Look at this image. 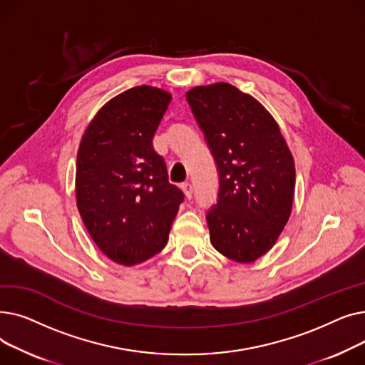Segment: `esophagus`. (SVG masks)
<instances>
[{
	"label": "esophagus",
	"instance_id": "34e87169",
	"mask_svg": "<svg viewBox=\"0 0 365 365\" xmlns=\"http://www.w3.org/2000/svg\"><path fill=\"white\" fill-rule=\"evenodd\" d=\"M182 190H183V194H185V197H186L187 200L192 198V194H194L192 185H190V183H183V185H182Z\"/></svg>",
	"mask_w": 365,
	"mask_h": 365
}]
</instances>
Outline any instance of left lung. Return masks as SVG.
<instances>
[{"mask_svg": "<svg viewBox=\"0 0 365 365\" xmlns=\"http://www.w3.org/2000/svg\"><path fill=\"white\" fill-rule=\"evenodd\" d=\"M186 99L219 168L210 241L225 257L252 263L275 245L293 210L296 170L275 118L229 83L197 86Z\"/></svg>", "mask_w": 365, "mask_h": 365, "instance_id": "left-lung-1", "label": "left lung"}]
</instances>
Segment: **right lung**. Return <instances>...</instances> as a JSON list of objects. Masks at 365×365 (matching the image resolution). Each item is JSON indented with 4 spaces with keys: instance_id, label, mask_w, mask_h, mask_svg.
Masks as SVG:
<instances>
[{
    "instance_id": "add662e5",
    "label": "right lung",
    "mask_w": 365,
    "mask_h": 365,
    "mask_svg": "<svg viewBox=\"0 0 365 365\" xmlns=\"http://www.w3.org/2000/svg\"><path fill=\"white\" fill-rule=\"evenodd\" d=\"M170 102V91L146 84L117 94L94 115L76 153V207L99 250L123 266L163 250L183 200L152 146Z\"/></svg>"
}]
</instances>
